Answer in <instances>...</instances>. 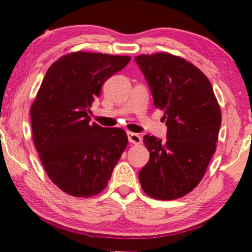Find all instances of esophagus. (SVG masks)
<instances>
[{
  "mask_svg": "<svg viewBox=\"0 0 252 252\" xmlns=\"http://www.w3.org/2000/svg\"><path fill=\"white\" fill-rule=\"evenodd\" d=\"M127 136H128L129 142L133 144H140L141 142H142V137H141L139 134H136V133L128 132L127 133Z\"/></svg>",
  "mask_w": 252,
  "mask_h": 252,
  "instance_id": "1",
  "label": "esophagus"
}]
</instances>
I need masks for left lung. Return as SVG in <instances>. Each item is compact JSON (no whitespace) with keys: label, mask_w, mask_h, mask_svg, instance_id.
Returning <instances> with one entry per match:
<instances>
[{"label":"left lung","mask_w":252,"mask_h":252,"mask_svg":"<svg viewBox=\"0 0 252 252\" xmlns=\"http://www.w3.org/2000/svg\"><path fill=\"white\" fill-rule=\"evenodd\" d=\"M134 61L167 126L164 142L156 136L143 137L150 158L139 172L141 187L153 198L177 199L204 177L217 148L220 106L206 75L185 58L157 53Z\"/></svg>","instance_id":"8db88e82"}]
</instances>
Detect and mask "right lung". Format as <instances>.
<instances>
[{"instance_id":"1","label":"right lung","mask_w":252,"mask_h":252,"mask_svg":"<svg viewBox=\"0 0 252 252\" xmlns=\"http://www.w3.org/2000/svg\"><path fill=\"white\" fill-rule=\"evenodd\" d=\"M128 56L75 51L51 64L31 106L33 142L50 180L75 197L104 190L128 142L124 129L91 123L105 80Z\"/></svg>"}]
</instances>
